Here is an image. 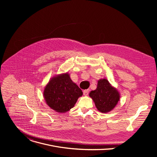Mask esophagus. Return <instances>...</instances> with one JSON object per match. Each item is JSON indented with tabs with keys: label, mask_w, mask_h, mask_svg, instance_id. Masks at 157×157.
Returning <instances> with one entry per match:
<instances>
[{
	"label": "esophagus",
	"mask_w": 157,
	"mask_h": 157,
	"mask_svg": "<svg viewBox=\"0 0 157 157\" xmlns=\"http://www.w3.org/2000/svg\"><path fill=\"white\" fill-rule=\"evenodd\" d=\"M88 94H89V90H88V89H86V90L83 91V94L84 96H87Z\"/></svg>",
	"instance_id": "1"
}]
</instances>
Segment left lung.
<instances>
[{
	"instance_id": "obj_1",
	"label": "left lung",
	"mask_w": 157,
	"mask_h": 157,
	"mask_svg": "<svg viewBox=\"0 0 157 157\" xmlns=\"http://www.w3.org/2000/svg\"><path fill=\"white\" fill-rule=\"evenodd\" d=\"M89 96L93 100L97 109L102 113H107L113 110L121 98L117 89L105 78L98 81L97 88L89 93Z\"/></svg>"
}]
</instances>
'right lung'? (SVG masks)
<instances>
[{"label": "right lung", "mask_w": 157, "mask_h": 157, "mask_svg": "<svg viewBox=\"0 0 157 157\" xmlns=\"http://www.w3.org/2000/svg\"><path fill=\"white\" fill-rule=\"evenodd\" d=\"M82 96L81 89L71 80L68 73L52 78L43 91V98L47 104L59 113L69 111Z\"/></svg>", "instance_id": "obj_1"}]
</instances>
